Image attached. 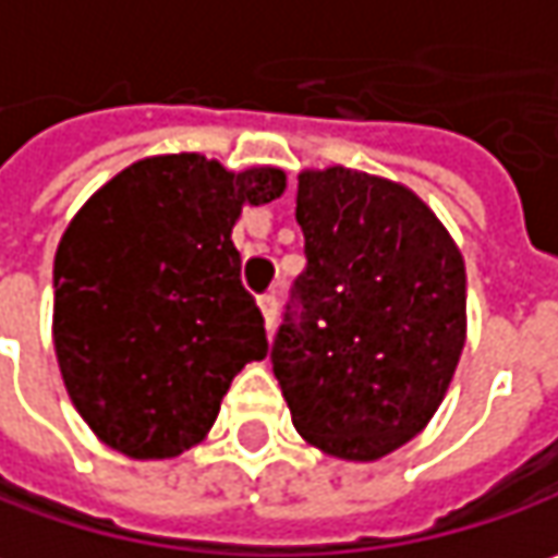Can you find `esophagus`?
I'll return each mask as SVG.
<instances>
[{
  "instance_id": "34e87169",
  "label": "esophagus",
  "mask_w": 558,
  "mask_h": 558,
  "mask_svg": "<svg viewBox=\"0 0 558 558\" xmlns=\"http://www.w3.org/2000/svg\"><path fill=\"white\" fill-rule=\"evenodd\" d=\"M258 310H262V318H265V328L271 331L275 322H278V296H275V293H265V296L258 300Z\"/></svg>"
}]
</instances>
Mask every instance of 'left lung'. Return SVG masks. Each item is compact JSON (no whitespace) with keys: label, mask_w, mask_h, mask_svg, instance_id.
Masks as SVG:
<instances>
[{"label":"left lung","mask_w":558,"mask_h":558,"mask_svg":"<svg viewBox=\"0 0 558 558\" xmlns=\"http://www.w3.org/2000/svg\"><path fill=\"white\" fill-rule=\"evenodd\" d=\"M306 275L271 350L296 433L341 461H378L426 429L468 341L464 255L404 182L303 170Z\"/></svg>","instance_id":"left-lung-1"}]
</instances>
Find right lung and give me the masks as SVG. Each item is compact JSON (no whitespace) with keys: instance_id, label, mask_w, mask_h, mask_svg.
Masks as SVG:
<instances>
[{"instance_id":"right-lung-1","label":"right lung","mask_w":558,"mask_h":558,"mask_svg":"<svg viewBox=\"0 0 558 558\" xmlns=\"http://www.w3.org/2000/svg\"><path fill=\"white\" fill-rule=\"evenodd\" d=\"M283 189L280 167L154 154L69 220L52 262V347L100 442L135 461L177 458L211 433L233 376L265 360L230 233L246 205Z\"/></svg>"}]
</instances>
